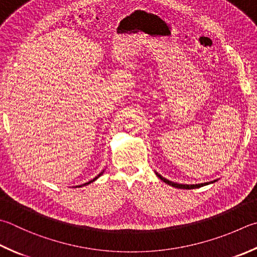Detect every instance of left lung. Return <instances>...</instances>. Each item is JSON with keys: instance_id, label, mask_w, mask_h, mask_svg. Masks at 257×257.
<instances>
[{"instance_id": "obj_1", "label": "left lung", "mask_w": 257, "mask_h": 257, "mask_svg": "<svg viewBox=\"0 0 257 257\" xmlns=\"http://www.w3.org/2000/svg\"><path fill=\"white\" fill-rule=\"evenodd\" d=\"M157 176H158L160 179H161V180H162L163 182L168 183V185H170V186H172V187H176V188H180V189H196V188H200V187H204V186L208 185V182H207V183H200V185H179V183H174V182H172V181L167 180L166 178L161 177V176H160V174H158V173H157Z\"/></svg>"}]
</instances>
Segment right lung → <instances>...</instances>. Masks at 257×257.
<instances>
[{
	"label": "right lung",
	"mask_w": 257,
	"mask_h": 257,
	"mask_svg": "<svg viewBox=\"0 0 257 257\" xmlns=\"http://www.w3.org/2000/svg\"><path fill=\"white\" fill-rule=\"evenodd\" d=\"M100 174H101V173H100ZM100 174H98V176H97V177H95V178L93 179V180H90L89 182H87V183H85V186H86V185H89V183H90V182H93V181H95V180H96V179H97V178H98V177L100 176Z\"/></svg>",
	"instance_id": "obj_1"
}]
</instances>
